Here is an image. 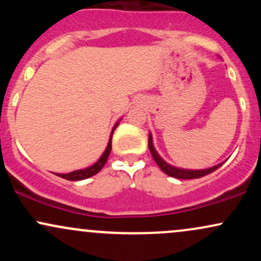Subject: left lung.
Instances as JSON below:
<instances>
[{
	"label": "left lung",
	"mask_w": 261,
	"mask_h": 261,
	"mask_svg": "<svg viewBox=\"0 0 261 261\" xmlns=\"http://www.w3.org/2000/svg\"><path fill=\"white\" fill-rule=\"evenodd\" d=\"M148 148L149 152H151L152 157L155 163L158 164V167L163 170L166 174H168L169 176H173V178H178V179H196V178H201V176H205L210 174V173L215 172L217 168H220L222 166V163L217 164V166L211 167L208 169H201V170H188V169H180V168H175V167L169 166L168 163H166L162 158L158 155L157 152L153 147V143H152V136L149 135L148 137Z\"/></svg>",
	"instance_id": "1"
}]
</instances>
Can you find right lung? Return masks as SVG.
Wrapping results in <instances>:
<instances>
[{
  "label": "right lung",
  "mask_w": 261,
  "mask_h": 261,
  "mask_svg": "<svg viewBox=\"0 0 261 261\" xmlns=\"http://www.w3.org/2000/svg\"><path fill=\"white\" fill-rule=\"evenodd\" d=\"M119 124V122H118ZM118 124L115 125L112 131V135H110V139H109V143H108L107 146V149L104 151V153L101 157L99 158V161L97 162V163H94L93 166L89 167V168H86V169H80V170H74V172H71V173H67V174H56L59 176H61V178L66 179V180H71V181H76V180H82V179H87L89 178V176H93L95 175L97 173H99L101 168L104 167V164L107 163L108 161V157H109L110 154V151H112V137H113V133L114 130H115L116 126H118Z\"/></svg>",
  "instance_id": "1"
}]
</instances>
